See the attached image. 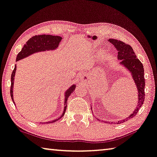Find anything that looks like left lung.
Masks as SVG:
<instances>
[{
	"label": "left lung",
	"mask_w": 157,
	"mask_h": 157,
	"mask_svg": "<svg viewBox=\"0 0 157 157\" xmlns=\"http://www.w3.org/2000/svg\"><path fill=\"white\" fill-rule=\"evenodd\" d=\"M108 41L112 43L118 51L117 59L120 60L119 64L124 67L126 70L131 74L132 80L136 85L137 90V103L136 107L133 112L128 117L124 119L118 121L117 124H121L126 121L128 119H131L138 112L140 108L142 107L144 100V68L141 62L137 58V56L131 47V45H127L121 40L115 39H109ZM92 109V107H91ZM100 121V119H98ZM103 122L108 123V121Z\"/></svg>",
	"instance_id": "8db88e82"
}]
</instances>
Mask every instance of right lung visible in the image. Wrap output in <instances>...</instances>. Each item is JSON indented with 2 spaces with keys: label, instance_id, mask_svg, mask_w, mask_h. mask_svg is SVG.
I'll return each mask as SVG.
<instances>
[{
  "label": "right lung",
  "instance_id": "obj_1",
  "mask_svg": "<svg viewBox=\"0 0 157 157\" xmlns=\"http://www.w3.org/2000/svg\"><path fill=\"white\" fill-rule=\"evenodd\" d=\"M62 37L59 36H52V35H38L35 36L31 37L30 39L28 40L26 42V45H25L21 49V51L19 52L17 56L16 61L17 62L19 60L23 59L30 56L31 55H33L34 53H37V52H45V51H53V50H57L58 48L60 42L62 41ZM16 69L17 67L16 64L14 66V69L11 75V87H10V95L11 98L13 101V103L15 105V102L14 101L13 98V88H14V76H15L16 74ZM76 88V85L73 84L67 90L65 91L64 95V110L62 114L60 116L59 118L56 119L49 121L46 122H42V123H46V124H51V123H54L63 117L65 114L67 109V100L71 93L74 92V90Z\"/></svg>",
  "mask_w": 157,
  "mask_h": 157
}]
</instances>
